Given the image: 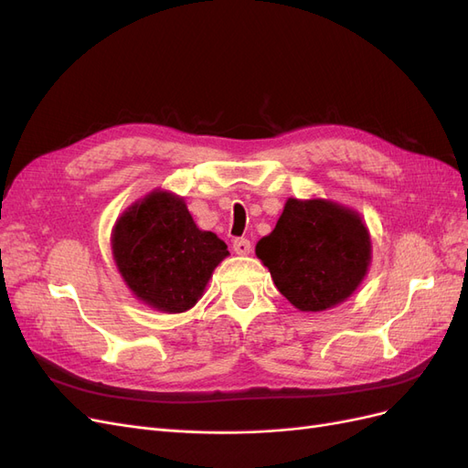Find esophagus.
Wrapping results in <instances>:
<instances>
[{
	"instance_id": "esophagus-1",
	"label": "esophagus",
	"mask_w": 468,
	"mask_h": 468,
	"mask_svg": "<svg viewBox=\"0 0 468 468\" xmlns=\"http://www.w3.org/2000/svg\"><path fill=\"white\" fill-rule=\"evenodd\" d=\"M232 248H234V251L238 253V256H248V253L251 251V242H250L248 238H236Z\"/></svg>"
}]
</instances>
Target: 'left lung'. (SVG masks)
<instances>
[{
  "instance_id": "8db88e82",
  "label": "left lung",
  "mask_w": 468,
  "mask_h": 468,
  "mask_svg": "<svg viewBox=\"0 0 468 468\" xmlns=\"http://www.w3.org/2000/svg\"><path fill=\"white\" fill-rule=\"evenodd\" d=\"M256 253L292 306L320 313L357 289L371 261V238L356 212L328 201L289 199Z\"/></svg>"
}]
</instances>
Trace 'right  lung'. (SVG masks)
<instances>
[{
  "label": "right lung",
  "mask_w": 468,
  "mask_h": 468,
  "mask_svg": "<svg viewBox=\"0 0 468 468\" xmlns=\"http://www.w3.org/2000/svg\"><path fill=\"white\" fill-rule=\"evenodd\" d=\"M112 253L140 301L164 313H186L229 250L217 234L197 229L183 199L155 191L119 218Z\"/></svg>",
  "instance_id": "add662e5"
}]
</instances>
